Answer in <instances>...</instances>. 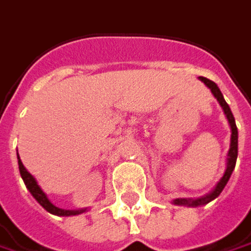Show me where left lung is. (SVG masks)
Returning a JSON list of instances; mask_svg holds the SVG:
<instances>
[{"instance_id": "1", "label": "left lung", "mask_w": 251, "mask_h": 251, "mask_svg": "<svg viewBox=\"0 0 251 251\" xmlns=\"http://www.w3.org/2000/svg\"><path fill=\"white\" fill-rule=\"evenodd\" d=\"M201 81L205 82V84L211 88L212 94L216 97V100L219 101L221 106L224 108L225 115H226V118H227V121H229V124H230L232 139H230V149H229V154H227V167H226L224 177L221 178V181L218 182V185L215 187V190H213L211 194H208V195H205V197H202V198H198V200H184V198H182V200H176V201H174L176 205L198 206V205H203V203H208V202H211L212 200H215V198L222 192V190L225 188V185L227 184V181H229L232 173H233L234 166H236V158H237V126H236V122H234L233 114H232V111H230L227 102L225 101L224 95L221 93V90L218 88V85L213 81H211V80L205 78V77H201Z\"/></svg>"}]
</instances>
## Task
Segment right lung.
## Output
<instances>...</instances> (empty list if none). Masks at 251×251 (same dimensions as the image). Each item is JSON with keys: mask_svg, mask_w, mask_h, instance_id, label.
Here are the masks:
<instances>
[{"mask_svg": "<svg viewBox=\"0 0 251 251\" xmlns=\"http://www.w3.org/2000/svg\"><path fill=\"white\" fill-rule=\"evenodd\" d=\"M18 158H19V156H18ZM18 164H19L21 177H22V180H24V182H25L26 188L29 190V192L33 195V198H35V200H36V201H38L39 203H40V205L48 211V212L53 213V215H59V216H70V215H78V213L84 212V209H81V211H66V209H60V208L54 206V205L48 200L46 194L40 190V187L38 185L36 180L33 178V176H32V174H30V173L24 167V164H22L21 158L18 160Z\"/></svg>", "mask_w": 251, "mask_h": 251, "instance_id": "obj_1", "label": "right lung"}]
</instances>
